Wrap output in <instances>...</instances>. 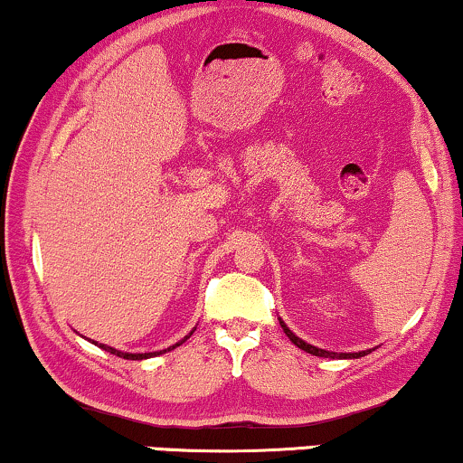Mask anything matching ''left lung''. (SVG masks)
Returning <instances> with one entry per match:
<instances>
[{
    "mask_svg": "<svg viewBox=\"0 0 463 463\" xmlns=\"http://www.w3.org/2000/svg\"><path fill=\"white\" fill-rule=\"evenodd\" d=\"M280 320V326H282V331L287 333V337L293 341V344L299 347V350H303V352H307V354H312V356H320V358H360V356H366V354H371V350H364V352H328V350H322V347H316V345H312V344H307V341H303L301 337H297V335L290 331V328L284 325V320L282 318H278Z\"/></svg>",
    "mask_w": 463,
    "mask_h": 463,
    "instance_id": "left-lung-1",
    "label": "left lung"
}]
</instances>
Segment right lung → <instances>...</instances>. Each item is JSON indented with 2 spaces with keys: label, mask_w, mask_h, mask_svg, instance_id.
I'll return each mask as SVG.
<instances>
[{
  "label": "right lung",
  "mask_w": 463,
  "mask_h": 463,
  "mask_svg": "<svg viewBox=\"0 0 463 463\" xmlns=\"http://www.w3.org/2000/svg\"><path fill=\"white\" fill-rule=\"evenodd\" d=\"M195 331V328H194ZM194 331L189 333V335H185V337H183L179 344H175V345H170V347H166V350H160V352H145V354H132V352H119V350H116V347H109V345H105V344H97V341H92L94 345H99L100 350H105V352H109V354H113V356H119V358H126V360H145V358H154V356H160V354H166V352H170V350H175L176 345H181V344H185V341L192 337L194 335Z\"/></svg>",
  "instance_id": "add662e5"
}]
</instances>
